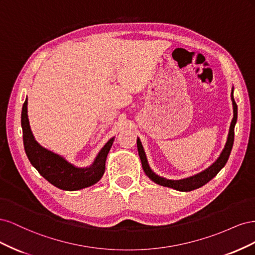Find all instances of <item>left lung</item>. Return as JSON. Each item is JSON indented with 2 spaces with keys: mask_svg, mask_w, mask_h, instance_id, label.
<instances>
[{
  "mask_svg": "<svg viewBox=\"0 0 255 255\" xmlns=\"http://www.w3.org/2000/svg\"><path fill=\"white\" fill-rule=\"evenodd\" d=\"M233 95H234V87H232V91H231V100H232V105H233V119H232V121H231L225 148L222 149L218 158L216 159L210 167H207L206 169H204L203 171L199 172L197 174L185 177V179H181V180H169V179H166V177H163V176L156 174L151 169V167L148 163V159H146L142 143H141L139 138L137 137V149H138V154H139V157L141 160L142 169H143L144 173L148 175V177L151 181L160 185V186L169 187V188H172V189L179 190V191H191V190H195L197 188L202 187L203 185L210 182L213 177L217 175V173L227 164V161H228L229 156L231 154V151H232L233 142H234V128H235L236 121H237V105L235 103Z\"/></svg>",
  "mask_w": 255,
  "mask_h": 255,
  "instance_id": "1",
  "label": "left lung"
}]
</instances>
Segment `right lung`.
Wrapping results in <instances>:
<instances>
[{
  "label": "right lung",
  "instance_id": "obj_1",
  "mask_svg": "<svg viewBox=\"0 0 255 255\" xmlns=\"http://www.w3.org/2000/svg\"><path fill=\"white\" fill-rule=\"evenodd\" d=\"M21 127L23 144L26 155L36 170L54 186L63 190H79L98 183L104 174L105 161L115 137H112L100 150L90 166L76 167L59 154L45 149L35 139L27 116V98L22 106Z\"/></svg>",
  "mask_w": 255,
  "mask_h": 255
}]
</instances>
